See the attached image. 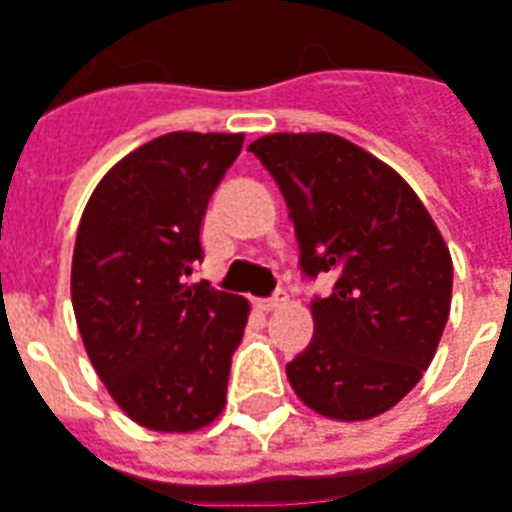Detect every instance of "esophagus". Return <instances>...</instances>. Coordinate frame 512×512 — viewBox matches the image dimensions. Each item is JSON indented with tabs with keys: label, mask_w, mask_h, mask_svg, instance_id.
<instances>
[{
	"label": "esophagus",
	"mask_w": 512,
	"mask_h": 512,
	"mask_svg": "<svg viewBox=\"0 0 512 512\" xmlns=\"http://www.w3.org/2000/svg\"><path fill=\"white\" fill-rule=\"evenodd\" d=\"M255 305H257V310H263V313H271V310H277L280 305H285V293L268 296V299H257Z\"/></svg>",
	"instance_id": "obj_1"
}]
</instances>
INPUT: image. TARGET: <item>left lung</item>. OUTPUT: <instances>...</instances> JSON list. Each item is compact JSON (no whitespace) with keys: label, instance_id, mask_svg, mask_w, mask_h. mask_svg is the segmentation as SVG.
I'll list each match as a JSON object with an SVG mask.
<instances>
[{"label":"left lung","instance_id":"left-lung-1","mask_svg":"<svg viewBox=\"0 0 512 512\" xmlns=\"http://www.w3.org/2000/svg\"><path fill=\"white\" fill-rule=\"evenodd\" d=\"M249 152L277 180L305 277L338 271L310 302L313 341L285 366L310 410L366 421L416 388L435 357L452 255L416 191L391 166L332 132H274Z\"/></svg>","mask_w":512,"mask_h":512}]
</instances>
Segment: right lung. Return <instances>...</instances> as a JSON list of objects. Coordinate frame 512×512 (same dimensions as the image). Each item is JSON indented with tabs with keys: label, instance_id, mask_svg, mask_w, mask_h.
I'll use <instances>...</instances> for the list:
<instances>
[{
	"label": "right lung",
	"instance_id": "obj_1",
	"mask_svg": "<svg viewBox=\"0 0 512 512\" xmlns=\"http://www.w3.org/2000/svg\"><path fill=\"white\" fill-rule=\"evenodd\" d=\"M241 132H169L119 160L85 205L71 305L107 393L146 430L194 432L227 402L249 302L188 282L202 219Z\"/></svg>",
	"mask_w": 512,
	"mask_h": 512
}]
</instances>
